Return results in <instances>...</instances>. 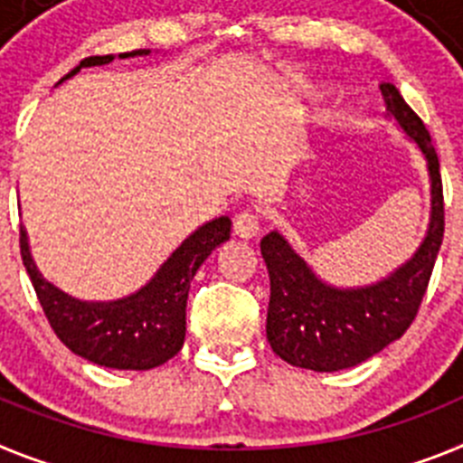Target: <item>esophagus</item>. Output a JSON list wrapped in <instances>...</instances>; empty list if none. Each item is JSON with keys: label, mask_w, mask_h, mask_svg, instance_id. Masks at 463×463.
Here are the masks:
<instances>
[{"label": "esophagus", "mask_w": 463, "mask_h": 463, "mask_svg": "<svg viewBox=\"0 0 463 463\" xmlns=\"http://www.w3.org/2000/svg\"><path fill=\"white\" fill-rule=\"evenodd\" d=\"M232 231H235L237 237H242V240H254L260 232L259 216L254 212H240L235 216V221H232Z\"/></svg>", "instance_id": "34e87169"}]
</instances>
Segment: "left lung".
Here are the masks:
<instances>
[{"label": "left lung", "instance_id": "8db88e82", "mask_svg": "<svg viewBox=\"0 0 463 463\" xmlns=\"http://www.w3.org/2000/svg\"><path fill=\"white\" fill-rule=\"evenodd\" d=\"M387 118L415 144L429 179V223L415 254L389 275L359 287H337L291 247L279 231L260 240L270 275L268 343L296 368L335 373L364 364L399 340L415 319L426 284L443 244V184L436 148L420 116L393 83H380Z\"/></svg>", "mask_w": 463, "mask_h": 463}]
</instances>
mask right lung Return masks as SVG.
<instances>
[{"label":"right lung","mask_w":463,"mask_h":463,"mask_svg":"<svg viewBox=\"0 0 463 463\" xmlns=\"http://www.w3.org/2000/svg\"><path fill=\"white\" fill-rule=\"evenodd\" d=\"M139 55H151V51L139 48L130 53L86 58L70 74L62 76L58 86L79 74L83 67H102L114 62V58L126 60ZM231 226L232 221L228 216H219L195 228L144 287L114 300L76 298L48 281L32 259L25 226H20V254L55 335L71 352L104 368L151 371L170 361L184 347L191 281L207 256L219 244L228 242Z\"/></svg>","instance_id":"1"}]
</instances>
